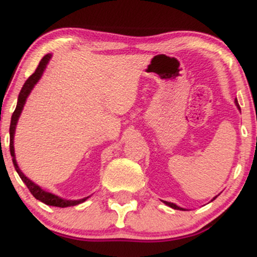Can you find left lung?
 Listing matches in <instances>:
<instances>
[{
  "mask_svg": "<svg viewBox=\"0 0 257 257\" xmlns=\"http://www.w3.org/2000/svg\"><path fill=\"white\" fill-rule=\"evenodd\" d=\"M235 104H237L238 108H239V110H240L239 105H238V101H237V99H235ZM215 198H216V197H215ZM215 198H214V199H215ZM164 203H166L167 205H169L170 208H173V209H178V210H184V209H182V208H180V206H178V205H175V204H174V203H169V202H164Z\"/></svg>",
  "mask_w": 257,
  "mask_h": 257,
  "instance_id": "left-lung-1",
  "label": "left lung"
}]
</instances>
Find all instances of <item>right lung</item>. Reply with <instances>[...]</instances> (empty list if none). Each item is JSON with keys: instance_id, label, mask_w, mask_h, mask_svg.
Here are the masks:
<instances>
[{"instance_id": "add662e5", "label": "right lung", "mask_w": 257, "mask_h": 257, "mask_svg": "<svg viewBox=\"0 0 257 257\" xmlns=\"http://www.w3.org/2000/svg\"><path fill=\"white\" fill-rule=\"evenodd\" d=\"M49 59H51V54L44 55V57H43L42 59H41V61H40V64H38L37 69L35 70V72L32 73L30 77L26 79V82L24 83V85H23L22 90H20L19 96H18L17 107H16V110H14L13 114H12V120H11V126H10V137H11L10 150H11L12 159H13L14 168H16L17 173L19 174L20 179H22L23 181L25 182V185L28 186L29 191H30L32 196H34L36 199L41 200V202L44 203V204H47V205L58 206V208H66V206H72V205L81 204V203H83L84 200L88 198V197H87V198L78 199V200H66V199L59 198L58 196H54V194H52V193H49V192H46V191L42 190V188H41L40 186L35 185L34 182L31 181V180H29L28 178H26L24 174L22 173V170L19 169V167H18L17 161H16V157H14L13 139H14V132H16V125H17L18 118H19L20 113H22L23 107H24V104H25V101H26V98H28V95H29V94H30V91H31L32 88H34V85L37 83L38 79H40L41 76H42L44 69H46V65L48 64Z\"/></svg>"}]
</instances>
